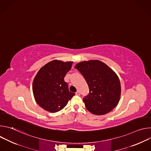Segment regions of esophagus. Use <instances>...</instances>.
I'll use <instances>...</instances> for the list:
<instances>
[{"label":"esophagus","mask_w":151,"mask_h":151,"mask_svg":"<svg viewBox=\"0 0 151 151\" xmlns=\"http://www.w3.org/2000/svg\"><path fill=\"white\" fill-rule=\"evenodd\" d=\"M75 94H76V95H77V96H79V95H80V92H79V91H78Z\"/></svg>","instance_id":"34e87169"}]
</instances>
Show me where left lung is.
Here are the masks:
<instances>
[{
	"instance_id": "left-lung-1",
	"label": "left lung",
	"mask_w": 151,
	"mask_h": 151,
	"mask_svg": "<svg viewBox=\"0 0 151 151\" xmlns=\"http://www.w3.org/2000/svg\"><path fill=\"white\" fill-rule=\"evenodd\" d=\"M75 68L83 76L89 87V94L83 98L87 109L96 115L112 111L118 105L121 94V83L116 73L98 60L81 61Z\"/></svg>"
}]
</instances>
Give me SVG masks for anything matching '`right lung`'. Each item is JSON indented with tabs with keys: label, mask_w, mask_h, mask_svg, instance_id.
Returning <instances> with one entry per match:
<instances>
[{
	"label": "right lung",
	"mask_w": 151,
	"mask_h": 151,
	"mask_svg": "<svg viewBox=\"0 0 151 151\" xmlns=\"http://www.w3.org/2000/svg\"><path fill=\"white\" fill-rule=\"evenodd\" d=\"M73 61L54 60L42 67L34 78L32 90L36 102L45 111L55 113L65 107L75 96L69 91L64 78Z\"/></svg>",
	"instance_id": "add662e5"
}]
</instances>
